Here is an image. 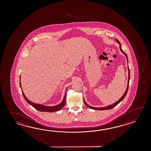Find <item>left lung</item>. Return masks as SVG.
<instances>
[{"mask_svg": "<svg viewBox=\"0 0 151 151\" xmlns=\"http://www.w3.org/2000/svg\"><path fill=\"white\" fill-rule=\"evenodd\" d=\"M116 42L119 44V45H120V51L122 52V53L124 54V55H125L126 57L127 58V63H128V58H127V55L124 52L122 51V48L121 47V44H120V42L118 41V39H116ZM127 67H128V83H127V88H126V90L125 92L124 93V95L122 96V97L119 100H118L115 103H114L113 104H112V105H109V106H106V107H92V106H90L89 105H88L86 103V101H85V100L83 99V100H84V103H85V104L88 107H89L90 109H96V110H100V111H103V110H107V109H113V107H116L119 103H120L122 101V100L124 99V98L125 97L126 95V94L127 93V91H128V86H129V79H130V72H129V68H128V65L127 66Z\"/></svg>", "mask_w": 151, "mask_h": 151, "instance_id": "8db88e82", "label": "left lung"}]
</instances>
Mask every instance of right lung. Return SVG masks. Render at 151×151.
Returning a JSON list of instances; mask_svg holds the SVG:
<instances>
[{
    "label": "right lung",
    "instance_id": "add662e5",
    "mask_svg": "<svg viewBox=\"0 0 151 151\" xmlns=\"http://www.w3.org/2000/svg\"><path fill=\"white\" fill-rule=\"evenodd\" d=\"M20 86L21 87L22 90V86H21V83L20 82ZM66 91H67V88L66 90V92L65 93L63 101L61 102L60 104H59L58 105H56L55 106H45V105H40V104H37L35 103H33L32 101H29L26 97L24 93L22 91V93H23V96L24 97L26 101L29 103V105H31V106H33L34 108H35V109L38 110L39 111L41 112H56L57 111H59L60 109H61L64 106L65 104V101H66Z\"/></svg>",
    "mask_w": 151,
    "mask_h": 151
}]
</instances>
